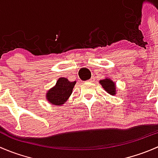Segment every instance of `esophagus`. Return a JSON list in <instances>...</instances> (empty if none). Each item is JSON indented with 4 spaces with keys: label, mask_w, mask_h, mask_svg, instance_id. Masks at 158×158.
Returning a JSON list of instances; mask_svg holds the SVG:
<instances>
[{
    "label": "esophagus",
    "mask_w": 158,
    "mask_h": 158,
    "mask_svg": "<svg viewBox=\"0 0 158 158\" xmlns=\"http://www.w3.org/2000/svg\"><path fill=\"white\" fill-rule=\"evenodd\" d=\"M89 82H95V78H94L93 76H92V77L90 79H89Z\"/></svg>",
    "instance_id": "obj_1"
}]
</instances>
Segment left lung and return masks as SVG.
I'll return each mask as SVG.
<instances>
[{"label": "left lung", "mask_w": 158, "mask_h": 158, "mask_svg": "<svg viewBox=\"0 0 158 158\" xmlns=\"http://www.w3.org/2000/svg\"><path fill=\"white\" fill-rule=\"evenodd\" d=\"M99 83L107 93L110 94L111 95H115L117 94V88H116L115 83L109 78L102 79L99 81Z\"/></svg>", "instance_id": "obj_1"}]
</instances>
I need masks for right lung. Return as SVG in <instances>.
I'll list each match as a JSON object with an SVG mask.
<instances>
[{"label":"right lung","mask_w":158,"mask_h":158,"mask_svg":"<svg viewBox=\"0 0 158 158\" xmlns=\"http://www.w3.org/2000/svg\"><path fill=\"white\" fill-rule=\"evenodd\" d=\"M76 83V81L70 82L66 78H60L56 85L47 91L46 98L52 106H63L73 93Z\"/></svg>","instance_id":"1"}]
</instances>
